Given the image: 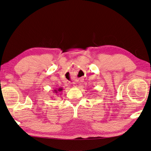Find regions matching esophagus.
Returning <instances> with one entry per match:
<instances>
[{
	"instance_id": "34e87169",
	"label": "esophagus",
	"mask_w": 151,
	"mask_h": 151,
	"mask_svg": "<svg viewBox=\"0 0 151 151\" xmlns=\"http://www.w3.org/2000/svg\"><path fill=\"white\" fill-rule=\"evenodd\" d=\"M72 85H73V87H77V83H72Z\"/></svg>"
}]
</instances>
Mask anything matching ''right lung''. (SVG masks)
<instances>
[{
  "label": "right lung",
  "instance_id": "1",
  "mask_svg": "<svg viewBox=\"0 0 151 151\" xmlns=\"http://www.w3.org/2000/svg\"><path fill=\"white\" fill-rule=\"evenodd\" d=\"M62 90H63V88H62V87H60V88H58V89L57 88V89H55L53 90V93H56V94H58L57 95H58V93H60L61 91H62ZM60 94H61V93H60Z\"/></svg>",
  "mask_w": 151,
  "mask_h": 151
}]
</instances>
